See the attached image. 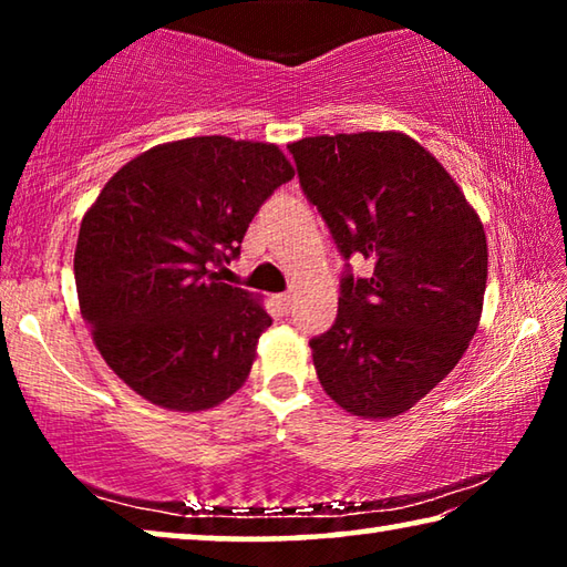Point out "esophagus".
I'll return each instance as SVG.
<instances>
[{
	"label": "esophagus",
	"instance_id": "1",
	"mask_svg": "<svg viewBox=\"0 0 567 567\" xmlns=\"http://www.w3.org/2000/svg\"><path fill=\"white\" fill-rule=\"evenodd\" d=\"M277 302H280L282 310H290V305H292V295H290V292H282V295H277Z\"/></svg>",
	"mask_w": 567,
	"mask_h": 567
}]
</instances>
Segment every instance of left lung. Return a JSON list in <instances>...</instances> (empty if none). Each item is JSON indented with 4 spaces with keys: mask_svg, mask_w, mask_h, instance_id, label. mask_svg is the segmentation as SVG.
I'll use <instances>...</instances> for the list:
<instances>
[{
    "mask_svg": "<svg viewBox=\"0 0 567 567\" xmlns=\"http://www.w3.org/2000/svg\"><path fill=\"white\" fill-rule=\"evenodd\" d=\"M344 260L338 320L310 340L320 385L350 415L410 410L463 358L483 315L485 229L457 182L402 132L320 134L287 145Z\"/></svg>",
    "mask_w": 567,
    "mask_h": 567,
    "instance_id": "obj_1",
    "label": "left lung"
}]
</instances>
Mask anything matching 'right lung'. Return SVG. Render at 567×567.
Returning a JSON list of instances; mask_svg holds the SVG:
<instances>
[{
  "mask_svg": "<svg viewBox=\"0 0 567 567\" xmlns=\"http://www.w3.org/2000/svg\"><path fill=\"white\" fill-rule=\"evenodd\" d=\"M292 177L270 142L187 137L130 159L84 213L74 249L82 318L140 398L199 412L245 385L272 318L215 267L239 255L257 209Z\"/></svg>",
  "mask_w": 567,
  "mask_h": 567,
  "instance_id": "obj_1",
  "label": "right lung"
}]
</instances>
